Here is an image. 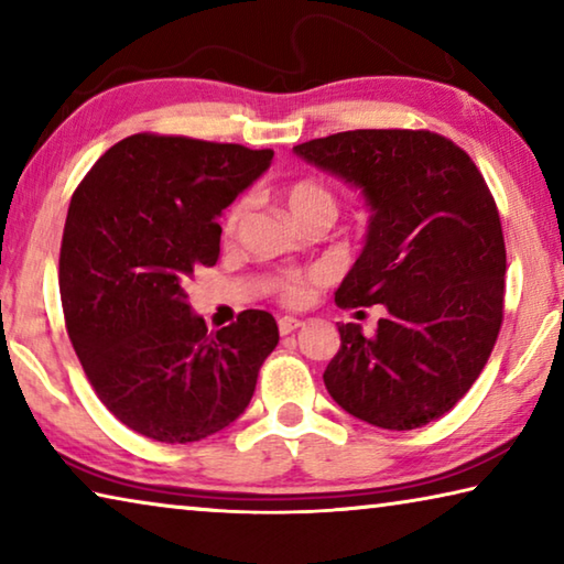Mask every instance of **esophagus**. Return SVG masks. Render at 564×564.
<instances>
[{
    "label": "esophagus",
    "mask_w": 564,
    "mask_h": 564,
    "mask_svg": "<svg viewBox=\"0 0 564 564\" xmlns=\"http://www.w3.org/2000/svg\"><path fill=\"white\" fill-rule=\"evenodd\" d=\"M301 326H303L301 318H291V316L279 318V333H281V336H289V333H293L295 328H301Z\"/></svg>",
    "instance_id": "esophagus-1"
}]
</instances>
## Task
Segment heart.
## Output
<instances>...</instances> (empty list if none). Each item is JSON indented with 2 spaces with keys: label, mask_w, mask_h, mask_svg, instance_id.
Listing matches in <instances>:
<instances>
[{
  "label": "heart",
  "mask_w": 564,
  "mask_h": 564,
  "mask_svg": "<svg viewBox=\"0 0 564 564\" xmlns=\"http://www.w3.org/2000/svg\"><path fill=\"white\" fill-rule=\"evenodd\" d=\"M285 202H289V208L299 221L311 216L336 218V212H338L336 196H333L326 186L318 184V181H308V178L295 181L293 186H289V191H285ZM246 216H248V198H241V202H236L231 208H228V214L224 216V224H221V234L226 241L236 238L238 228H241V224L246 221ZM311 281L313 275L308 273L285 271L281 275H275L269 285L271 291L279 295V301L289 305H299L308 299Z\"/></svg>",
  "instance_id": "b5f03b06"
}]
</instances>
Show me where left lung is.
<instances>
[{"instance_id":"8db88e82","label":"left lung","mask_w":564,"mask_h":564,"mask_svg":"<svg viewBox=\"0 0 564 564\" xmlns=\"http://www.w3.org/2000/svg\"><path fill=\"white\" fill-rule=\"evenodd\" d=\"M293 151L370 206L336 303L386 305L373 336L340 323L323 383L370 425L423 427L470 390L502 326L505 238L490 188L460 147L425 129L340 131Z\"/></svg>"}]
</instances>
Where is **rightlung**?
<instances>
[{
	"label": "right lung",
	"mask_w": 564,
	"mask_h": 564,
	"mask_svg": "<svg viewBox=\"0 0 564 564\" xmlns=\"http://www.w3.org/2000/svg\"><path fill=\"white\" fill-rule=\"evenodd\" d=\"M271 149L133 133L104 154L66 214L59 293L72 346L104 405L159 443H196L251 403L279 346L265 311L208 333L186 283L216 265V218L271 166Z\"/></svg>",
	"instance_id": "right-lung-1"
}]
</instances>
